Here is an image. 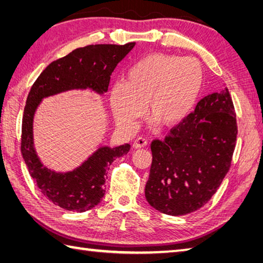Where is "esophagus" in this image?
Wrapping results in <instances>:
<instances>
[{
  "label": "esophagus",
  "mask_w": 263,
  "mask_h": 263,
  "mask_svg": "<svg viewBox=\"0 0 263 263\" xmlns=\"http://www.w3.org/2000/svg\"><path fill=\"white\" fill-rule=\"evenodd\" d=\"M147 143H148L147 139H144V138L140 137V138L136 139L135 142H133V147H135L136 149H138V148H143V147L147 146Z\"/></svg>",
  "instance_id": "34e87169"
}]
</instances>
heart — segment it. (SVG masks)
Segmentation results:
<instances>
[{
    "instance_id": "1",
    "label": "heart",
    "mask_w": 263,
    "mask_h": 263,
    "mask_svg": "<svg viewBox=\"0 0 263 263\" xmlns=\"http://www.w3.org/2000/svg\"><path fill=\"white\" fill-rule=\"evenodd\" d=\"M203 83V69L194 58L149 54L128 69L125 80L110 88L109 103L116 123L132 130L147 110L161 125L181 122L195 104Z\"/></svg>"
}]
</instances>
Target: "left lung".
Returning a JSON list of instances; mask_svg holds the SVG:
<instances>
[{"label":"left lung","instance_id":"8db88e82","mask_svg":"<svg viewBox=\"0 0 263 263\" xmlns=\"http://www.w3.org/2000/svg\"><path fill=\"white\" fill-rule=\"evenodd\" d=\"M236 136L228 89L201 99L164 140L152 142L153 163L144 189L148 203L170 216L203 206L230 171Z\"/></svg>","mask_w":263,"mask_h":263}]
</instances>
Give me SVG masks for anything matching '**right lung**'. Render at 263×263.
Instances as JSON below:
<instances>
[{"mask_svg": "<svg viewBox=\"0 0 263 263\" xmlns=\"http://www.w3.org/2000/svg\"><path fill=\"white\" fill-rule=\"evenodd\" d=\"M99 44L77 48L64 58L54 61L44 70L28 93L21 128V154L28 172L44 197L62 209L83 212L102 201L108 167L128 153V143L115 148L102 147L78 168L55 173L44 167L33 149L32 120L41 100L71 89L90 88L99 93L108 89L110 74L116 65L135 47Z\"/></svg>", "mask_w": 263, "mask_h": 263, "instance_id": "1", "label": "right lung"}]
</instances>
